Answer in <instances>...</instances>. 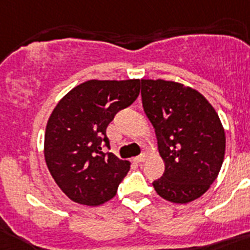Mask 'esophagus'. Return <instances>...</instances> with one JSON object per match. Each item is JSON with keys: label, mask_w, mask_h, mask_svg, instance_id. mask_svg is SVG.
I'll return each instance as SVG.
<instances>
[{"label": "esophagus", "mask_w": 250, "mask_h": 250, "mask_svg": "<svg viewBox=\"0 0 250 250\" xmlns=\"http://www.w3.org/2000/svg\"><path fill=\"white\" fill-rule=\"evenodd\" d=\"M146 159V155L145 154H140L139 157L133 158V162H136V163H143L144 160Z\"/></svg>", "instance_id": "obj_1"}]
</instances>
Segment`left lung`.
Returning a JSON list of instances; mask_svg holds the SVG:
<instances>
[{"label": "left lung", "mask_w": 250, "mask_h": 250, "mask_svg": "<svg viewBox=\"0 0 250 250\" xmlns=\"http://www.w3.org/2000/svg\"><path fill=\"white\" fill-rule=\"evenodd\" d=\"M141 96L166 163L155 191L177 204L200 198L220 173L226 149L214 107L191 87L164 79H141Z\"/></svg>", "instance_id": "8db88e82"}]
</instances>
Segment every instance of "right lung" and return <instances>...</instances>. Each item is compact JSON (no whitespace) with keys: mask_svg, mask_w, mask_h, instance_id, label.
I'll use <instances>...</instances> for the list:
<instances>
[{"mask_svg":"<svg viewBox=\"0 0 250 250\" xmlns=\"http://www.w3.org/2000/svg\"><path fill=\"white\" fill-rule=\"evenodd\" d=\"M139 93L140 79H91L55 106L44 132V160L70 200L95 207L115 196L131 163L101 151V143L109 147L106 127Z\"/></svg>","mask_w":250,"mask_h":250,"instance_id":"obj_1","label":"right lung"}]
</instances>
